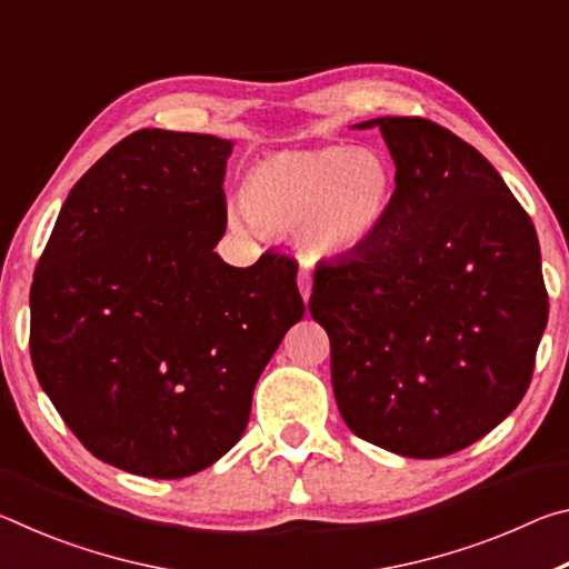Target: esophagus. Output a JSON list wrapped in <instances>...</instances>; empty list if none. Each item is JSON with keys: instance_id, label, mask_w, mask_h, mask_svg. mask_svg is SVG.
Masks as SVG:
<instances>
[{"instance_id": "obj_1", "label": "esophagus", "mask_w": 569, "mask_h": 569, "mask_svg": "<svg viewBox=\"0 0 569 569\" xmlns=\"http://www.w3.org/2000/svg\"><path fill=\"white\" fill-rule=\"evenodd\" d=\"M298 291H301L303 301H308V298H311V276H308L306 271L298 273Z\"/></svg>"}]
</instances>
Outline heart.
Returning a JSON list of instances; mask_svg holds the SVG:
<instances>
[{
	"label": "heart",
	"mask_w": 569,
	"mask_h": 569,
	"mask_svg": "<svg viewBox=\"0 0 569 569\" xmlns=\"http://www.w3.org/2000/svg\"><path fill=\"white\" fill-rule=\"evenodd\" d=\"M397 200V170L371 148H301L266 156L240 182L228 213L236 230L296 236L311 258L361 253L387 226Z\"/></svg>",
	"instance_id": "1"
}]
</instances>
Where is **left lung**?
Here are the masks:
<instances>
[{
  "label": "left lung",
  "mask_w": 569,
  "mask_h": 569,
  "mask_svg": "<svg viewBox=\"0 0 569 569\" xmlns=\"http://www.w3.org/2000/svg\"><path fill=\"white\" fill-rule=\"evenodd\" d=\"M397 166L387 226L321 263L308 301L356 437L437 459L517 409L547 326L537 233L479 150L421 118H377Z\"/></svg>",
  "instance_id": "left-lung-1"
}]
</instances>
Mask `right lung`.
I'll return each instance as SVG.
<instances>
[{
    "mask_svg": "<svg viewBox=\"0 0 569 569\" xmlns=\"http://www.w3.org/2000/svg\"><path fill=\"white\" fill-rule=\"evenodd\" d=\"M233 142L138 130L74 182L30 291L40 387L84 449L180 479L238 445L256 381L303 319L298 266L216 253Z\"/></svg>",
    "mask_w": 569,
    "mask_h": 569,
    "instance_id": "right-lung-1",
    "label": "right lung"
}]
</instances>
